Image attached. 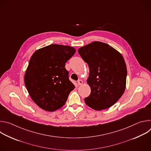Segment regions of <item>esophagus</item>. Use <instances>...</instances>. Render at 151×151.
<instances>
[{"mask_svg": "<svg viewBox=\"0 0 151 151\" xmlns=\"http://www.w3.org/2000/svg\"><path fill=\"white\" fill-rule=\"evenodd\" d=\"M83 83V81L81 79H79L78 81V85H81Z\"/></svg>", "mask_w": 151, "mask_h": 151, "instance_id": "obj_1", "label": "esophagus"}]
</instances>
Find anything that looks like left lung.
Returning <instances> with one entry per match:
<instances>
[{
	"instance_id": "left-lung-1",
	"label": "left lung",
	"mask_w": 151,
	"mask_h": 151,
	"mask_svg": "<svg viewBox=\"0 0 151 151\" xmlns=\"http://www.w3.org/2000/svg\"><path fill=\"white\" fill-rule=\"evenodd\" d=\"M88 64L87 83L91 94L85 102L96 111L109 108L122 96L125 90L127 67L122 55L105 43L95 41L78 50Z\"/></svg>"
}]
</instances>
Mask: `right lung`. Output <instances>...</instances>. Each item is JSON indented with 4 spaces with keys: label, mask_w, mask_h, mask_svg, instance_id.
<instances>
[{
    "label": "right lung",
    "mask_w": 151,
    "mask_h": 151,
    "mask_svg": "<svg viewBox=\"0 0 151 151\" xmlns=\"http://www.w3.org/2000/svg\"><path fill=\"white\" fill-rule=\"evenodd\" d=\"M75 52L70 46L52 44L32 55L24 82L30 97L42 109L52 112L61 108L75 88L65 63Z\"/></svg>",
    "instance_id": "add662e5"
}]
</instances>
